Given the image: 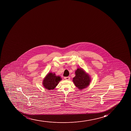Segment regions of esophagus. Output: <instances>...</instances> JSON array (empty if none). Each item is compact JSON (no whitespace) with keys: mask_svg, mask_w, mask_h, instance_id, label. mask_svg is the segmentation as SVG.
<instances>
[{"mask_svg":"<svg viewBox=\"0 0 131 131\" xmlns=\"http://www.w3.org/2000/svg\"><path fill=\"white\" fill-rule=\"evenodd\" d=\"M64 79L65 80H69L70 79V77H65Z\"/></svg>","mask_w":131,"mask_h":131,"instance_id":"1","label":"esophagus"}]
</instances>
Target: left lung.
<instances>
[{
  "instance_id": "obj_1",
  "label": "left lung",
  "mask_w": 131,
  "mask_h": 131,
  "mask_svg": "<svg viewBox=\"0 0 131 131\" xmlns=\"http://www.w3.org/2000/svg\"><path fill=\"white\" fill-rule=\"evenodd\" d=\"M75 76L73 78V82L78 89L81 90L86 88L90 85L91 77L82 68H78L75 71Z\"/></svg>"
}]
</instances>
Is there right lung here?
<instances>
[{
  "label": "right lung",
  "mask_w": 131,
  "mask_h": 131,
  "mask_svg": "<svg viewBox=\"0 0 131 131\" xmlns=\"http://www.w3.org/2000/svg\"><path fill=\"white\" fill-rule=\"evenodd\" d=\"M61 79V77L56 75L54 73H49L43 80V85L47 89H54Z\"/></svg>",
  "instance_id": "obj_1"
}]
</instances>
